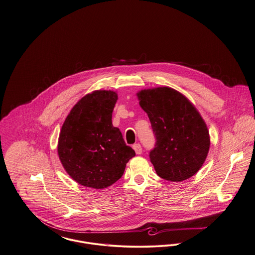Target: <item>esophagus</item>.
Here are the masks:
<instances>
[{
    "label": "esophagus",
    "mask_w": 255,
    "mask_h": 255,
    "mask_svg": "<svg viewBox=\"0 0 255 255\" xmlns=\"http://www.w3.org/2000/svg\"><path fill=\"white\" fill-rule=\"evenodd\" d=\"M133 149L134 150L135 154H137V155H140V154L142 153V148H141V145H140L139 143H135V144H133Z\"/></svg>",
    "instance_id": "obj_1"
}]
</instances>
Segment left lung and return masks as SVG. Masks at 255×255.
<instances>
[{
    "instance_id": "obj_1",
    "label": "left lung",
    "mask_w": 255,
    "mask_h": 255,
    "mask_svg": "<svg viewBox=\"0 0 255 255\" xmlns=\"http://www.w3.org/2000/svg\"><path fill=\"white\" fill-rule=\"evenodd\" d=\"M156 136L150 159L160 178L182 182L206 160L210 136L206 122L187 97L169 87L144 89L137 94Z\"/></svg>"
}]
</instances>
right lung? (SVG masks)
Wrapping results in <instances>:
<instances>
[{"mask_svg": "<svg viewBox=\"0 0 255 255\" xmlns=\"http://www.w3.org/2000/svg\"><path fill=\"white\" fill-rule=\"evenodd\" d=\"M118 101L114 91L97 90L82 97L62 125L57 152L70 177L79 184L103 189L122 178L135 155L112 123Z\"/></svg>", "mask_w": 255, "mask_h": 255, "instance_id": "right-lung-1", "label": "right lung"}]
</instances>
